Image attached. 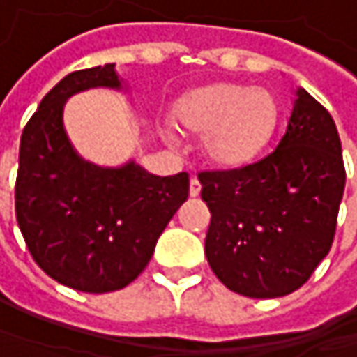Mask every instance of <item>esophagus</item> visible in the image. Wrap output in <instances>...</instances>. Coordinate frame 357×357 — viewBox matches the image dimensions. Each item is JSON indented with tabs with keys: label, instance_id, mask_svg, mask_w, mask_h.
I'll use <instances>...</instances> for the list:
<instances>
[{
	"label": "esophagus",
	"instance_id": "obj_1",
	"mask_svg": "<svg viewBox=\"0 0 357 357\" xmlns=\"http://www.w3.org/2000/svg\"><path fill=\"white\" fill-rule=\"evenodd\" d=\"M188 195H190L192 199H195V197H199V195H200V183H199V178H197V176H192V178H190Z\"/></svg>",
	"mask_w": 357,
	"mask_h": 357
}]
</instances>
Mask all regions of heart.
<instances>
[{
	"mask_svg": "<svg viewBox=\"0 0 357 357\" xmlns=\"http://www.w3.org/2000/svg\"><path fill=\"white\" fill-rule=\"evenodd\" d=\"M178 125L204 135V153L220 167L250 162L270 141L278 105L264 87L213 83L188 91L174 107Z\"/></svg>",
	"mask_w": 357,
	"mask_h": 357,
	"instance_id": "1",
	"label": "heart"
}]
</instances>
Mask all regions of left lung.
<instances>
[{"label":"left lung","instance_id":"left-lung-1","mask_svg":"<svg viewBox=\"0 0 357 357\" xmlns=\"http://www.w3.org/2000/svg\"><path fill=\"white\" fill-rule=\"evenodd\" d=\"M211 211L206 260L228 290L280 298L308 282L330 252L346 186L332 115L296 91L278 146L230 171L199 172Z\"/></svg>","mask_w":357,"mask_h":357}]
</instances>
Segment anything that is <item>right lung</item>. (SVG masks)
<instances>
[{"instance_id":"obj_1","label":"right lung","mask_w":357,"mask_h":357,"mask_svg":"<svg viewBox=\"0 0 357 357\" xmlns=\"http://www.w3.org/2000/svg\"><path fill=\"white\" fill-rule=\"evenodd\" d=\"M123 89L115 63L73 71L41 99L25 125L15 216L39 268L63 286L103 294L135 280L174 213L188 174H151L129 160L109 169L81 158L63 127L65 101L81 91Z\"/></svg>"}]
</instances>
